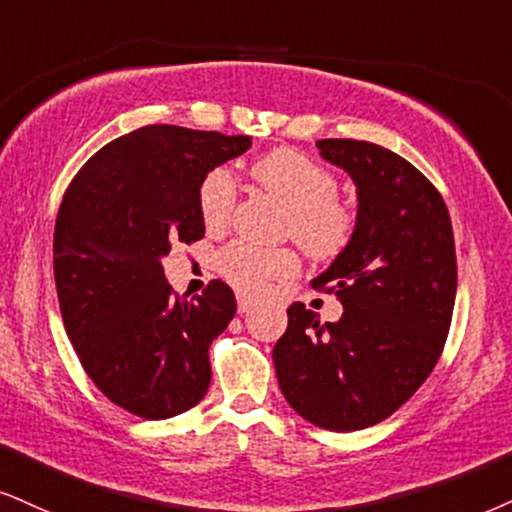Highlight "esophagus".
<instances>
[{
  "label": "esophagus",
  "mask_w": 512,
  "mask_h": 512,
  "mask_svg": "<svg viewBox=\"0 0 512 512\" xmlns=\"http://www.w3.org/2000/svg\"><path fill=\"white\" fill-rule=\"evenodd\" d=\"M251 306H254V304H251V299H249V296H244V294H239L237 296V311L239 313H249L251 311Z\"/></svg>",
  "instance_id": "1"
}]
</instances>
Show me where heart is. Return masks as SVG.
Listing matches in <instances>:
<instances>
[{
  "label": "heart",
  "mask_w": 512,
  "mask_h": 512,
  "mask_svg": "<svg viewBox=\"0 0 512 512\" xmlns=\"http://www.w3.org/2000/svg\"><path fill=\"white\" fill-rule=\"evenodd\" d=\"M251 175L270 197L289 208V232L308 254L337 256L353 235V213L337 199V178L296 149H275L261 156ZM237 185L225 168H216L199 185V213L206 227L218 230L232 216ZM220 270L232 285L263 294L273 280H287L299 270L292 251H263L235 242L220 254Z\"/></svg>",
  "instance_id": "obj_1"
}]
</instances>
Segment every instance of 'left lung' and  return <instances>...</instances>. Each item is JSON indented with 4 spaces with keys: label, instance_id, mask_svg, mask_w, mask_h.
Wrapping results in <instances>:
<instances>
[{
    "label": "left lung",
    "instance_id": "left-lung-1",
    "mask_svg": "<svg viewBox=\"0 0 512 512\" xmlns=\"http://www.w3.org/2000/svg\"><path fill=\"white\" fill-rule=\"evenodd\" d=\"M318 149L349 173L358 197L349 244L311 282L334 292L344 313L320 323L296 301L273 361L301 418L356 432L389 418L437 365L456 304V244L441 194L399 154L358 140Z\"/></svg>",
    "mask_w": 512,
    "mask_h": 512
}]
</instances>
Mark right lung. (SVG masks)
<instances>
[{"label":"right lung","instance_id":"obj_1","mask_svg":"<svg viewBox=\"0 0 512 512\" xmlns=\"http://www.w3.org/2000/svg\"><path fill=\"white\" fill-rule=\"evenodd\" d=\"M251 147L246 135L147 125L97 151L63 194L54 280L68 339L90 380L144 420L204 399L208 346L235 318L225 282L170 294L163 258L204 237L199 185Z\"/></svg>","mask_w":512,"mask_h":512}]
</instances>
